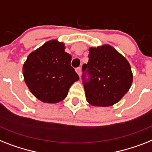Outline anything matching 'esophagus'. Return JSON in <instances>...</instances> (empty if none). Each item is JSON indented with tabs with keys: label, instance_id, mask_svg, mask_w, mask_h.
Returning <instances> with one entry per match:
<instances>
[{
	"label": "esophagus",
	"instance_id": "esophagus-1",
	"mask_svg": "<svg viewBox=\"0 0 152 152\" xmlns=\"http://www.w3.org/2000/svg\"><path fill=\"white\" fill-rule=\"evenodd\" d=\"M76 73L78 74V76H80V75H81V68H76Z\"/></svg>",
	"mask_w": 152,
	"mask_h": 152
}]
</instances>
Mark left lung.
Segmentation results:
<instances>
[{
    "mask_svg": "<svg viewBox=\"0 0 152 152\" xmlns=\"http://www.w3.org/2000/svg\"><path fill=\"white\" fill-rule=\"evenodd\" d=\"M88 62L83 72L90 75L88 81L83 74L85 95L89 104L108 107L119 102L131 87L133 73L129 61L109 44L89 48Z\"/></svg>",
    "mask_w": 152,
    "mask_h": 152,
    "instance_id": "obj_1",
    "label": "left lung"
}]
</instances>
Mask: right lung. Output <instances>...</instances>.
Returning a JSON list of instances; mask_svg holds the SVG:
<instances>
[{
  "instance_id": "obj_1",
  "label": "right lung",
  "mask_w": 152,
  "mask_h": 152,
  "mask_svg": "<svg viewBox=\"0 0 152 152\" xmlns=\"http://www.w3.org/2000/svg\"><path fill=\"white\" fill-rule=\"evenodd\" d=\"M65 44L50 40L33 50L23 64L26 84L33 95L44 103H58L66 97L70 87L79 80L65 51Z\"/></svg>"
}]
</instances>
